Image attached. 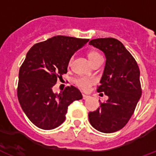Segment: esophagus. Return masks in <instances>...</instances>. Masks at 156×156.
I'll list each match as a JSON object with an SVG mask.
<instances>
[{
    "instance_id": "34e87169",
    "label": "esophagus",
    "mask_w": 156,
    "mask_h": 156,
    "mask_svg": "<svg viewBox=\"0 0 156 156\" xmlns=\"http://www.w3.org/2000/svg\"><path fill=\"white\" fill-rule=\"evenodd\" d=\"M90 98V96H88V95H86V94H82V98L84 99V100H86V99H87V98Z\"/></svg>"
}]
</instances>
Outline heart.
<instances>
[{"label": "heart", "mask_w": 156, "mask_h": 156, "mask_svg": "<svg viewBox=\"0 0 156 156\" xmlns=\"http://www.w3.org/2000/svg\"><path fill=\"white\" fill-rule=\"evenodd\" d=\"M88 57L91 63H94L95 61L98 59V58H102L100 54L97 51H90L88 54ZM73 58H70V61H69V64L71 63ZM95 78H91V77H78L74 80V84L78 86V88L82 89L84 91H88L90 89V87L95 83Z\"/></svg>", "instance_id": "1"}]
</instances>
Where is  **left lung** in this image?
<instances>
[{"mask_svg": "<svg viewBox=\"0 0 156 156\" xmlns=\"http://www.w3.org/2000/svg\"><path fill=\"white\" fill-rule=\"evenodd\" d=\"M89 44L105 53L106 62L97 90L108 97L100 108L90 112L89 120L99 132L114 133L129 122L141 97L140 69L130 52L114 38L94 39Z\"/></svg>", "mask_w": 156, "mask_h": 156, "instance_id": "left-lung-1", "label": "left lung"}]
</instances>
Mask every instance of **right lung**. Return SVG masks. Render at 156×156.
<instances>
[{
	"instance_id": "obj_1",
	"label": "right lung",
	"mask_w": 156,
	"mask_h": 156,
	"mask_svg": "<svg viewBox=\"0 0 156 156\" xmlns=\"http://www.w3.org/2000/svg\"><path fill=\"white\" fill-rule=\"evenodd\" d=\"M88 41L54 36L36 44L27 53L20 68L17 97L27 118L38 128L51 130L62 125L68 106L82 98L79 90L73 86L58 94L53 93L52 87L58 78L67 73L72 55Z\"/></svg>"
}]
</instances>
